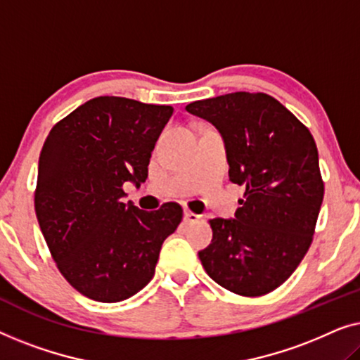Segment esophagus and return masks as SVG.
<instances>
[{
	"label": "esophagus",
	"instance_id": "1",
	"mask_svg": "<svg viewBox=\"0 0 360 360\" xmlns=\"http://www.w3.org/2000/svg\"><path fill=\"white\" fill-rule=\"evenodd\" d=\"M184 219H185V223H198V221L201 219V216L193 213V211H185Z\"/></svg>",
	"mask_w": 360,
	"mask_h": 360
}]
</instances>
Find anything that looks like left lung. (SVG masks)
<instances>
[{
  "label": "left lung",
  "mask_w": 360,
  "mask_h": 360,
  "mask_svg": "<svg viewBox=\"0 0 360 360\" xmlns=\"http://www.w3.org/2000/svg\"><path fill=\"white\" fill-rule=\"evenodd\" d=\"M226 142L229 179L244 185L236 219H210L206 274L240 297H262L295 272L313 243L324 196L311 132L267 93L236 91L186 105Z\"/></svg>",
  "instance_id": "1"
}]
</instances>
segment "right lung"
Instances as JSON below:
<instances>
[{"label": "right lung", "instance_id": "obj_1", "mask_svg": "<svg viewBox=\"0 0 360 360\" xmlns=\"http://www.w3.org/2000/svg\"><path fill=\"white\" fill-rule=\"evenodd\" d=\"M174 108L98 96L49 132L39 155L34 210L57 269L77 292L101 303L131 298L150 282L164 240L184 210L122 203L139 186Z\"/></svg>", "mask_w": 360, "mask_h": 360}]
</instances>
